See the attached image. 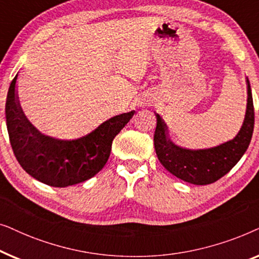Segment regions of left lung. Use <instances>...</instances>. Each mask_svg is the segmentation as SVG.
I'll use <instances>...</instances> for the list:
<instances>
[{
  "label": "left lung",
  "instance_id": "1",
  "mask_svg": "<svg viewBox=\"0 0 259 259\" xmlns=\"http://www.w3.org/2000/svg\"><path fill=\"white\" fill-rule=\"evenodd\" d=\"M247 83L246 113L242 128L232 140L219 146L204 150H189L176 145L168 137L164 120L157 116L154 132V148L161 165L177 178L194 185H207L224 177L240 160L249 147L254 125L252 93Z\"/></svg>",
  "mask_w": 259,
  "mask_h": 259
}]
</instances>
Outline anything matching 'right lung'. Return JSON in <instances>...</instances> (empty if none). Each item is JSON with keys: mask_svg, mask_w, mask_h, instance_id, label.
I'll return each mask as SVG.
<instances>
[{"mask_svg": "<svg viewBox=\"0 0 259 259\" xmlns=\"http://www.w3.org/2000/svg\"><path fill=\"white\" fill-rule=\"evenodd\" d=\"M16 80L17 74L7 95L6 119L10 145L21 167L54 187L75 185L101 171L111 154L113 139L132 119L134 111L113 116L79 139H55L42 134L26 118L17 98Z\"/></svg>", "mask_w": 259, "mask_h": 259, "instance_id": "right-lung-1", "label": "right lung"}]
</instances>
